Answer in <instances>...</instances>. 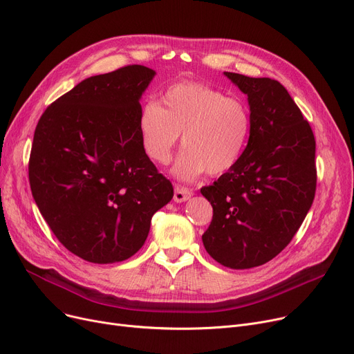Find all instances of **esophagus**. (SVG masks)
<instances>
[{"label": "esophagus", "instance_id": "esophagus-1", "mask_svg": "<svg viewBox=\"0 0 354 354\" xmlns=\"http://www.w3.org/2000/svg\"><path fill=\"white\" fill-rule=\"evenodd\" d=\"M192 195H194V192L189 188L180 187V185H176V187H175V194H174V201L180 203V202L188 201Z\"/></svg>", "mask_w": 354, "mask_h": 354}]
</instances>
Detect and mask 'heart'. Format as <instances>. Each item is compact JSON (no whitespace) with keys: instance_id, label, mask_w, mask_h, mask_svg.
I'll list each match as a JSON object with an SVG mask.
<instances>
[{"instance_id":"1","label":"heart","mask_w":354,"mask_h":354,"mask_svg":"<svg viewBox=\"0 0 354 354\" xmlns=\"http://www.w3.org/2000/svg\"><path fill=\"white\" fill-rule=\"evenodd\" d=\"M146 156L167 165L182 133V145L172 174L194 180L203 172L222 175L239 162L248 145L252 119L250 107L239 99L196 82L167 87L159 103H146L138 120Z\"/></svg>"}]
</instances>
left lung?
<instances>
[{"label": "left lung", "mask_w": 354, "mask_h": 354, "mask_svg": "<svg viewBox=\"0 0 354 354\" xmlns=\"http://www.w3.org/2000/svg\"><path fill=\"white\" fill-rule=\"evenodd\" d=\"M248 96L251 136L239 162L201 194L212 205L202 235L224 267L245 270L280 254L301 227L315 195V139L286 87L225 71Z\"/></svg>", "instance_id": "left-lung-1"}]
</instances>
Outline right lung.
Segmentation results:
<instances>
[{"label": "right lung", "mask_w": 354, "mask_h": 354, "mask_svg": "<svg viewBox=\"0 0 354 354\" xmlns=\"http://www.w3.org/2000/svg\"><path fill=\"white\" fill-rule=\"evenodd\" d=\"M155 74L132 64L88 77L37 123L28 162L32 198L60 243L88 263L136 254L153 214L174 196L138 129L139 100Z\"/></svg>", "instance_id": "obj_1"}]
</instances>
